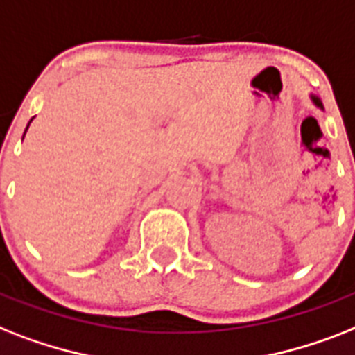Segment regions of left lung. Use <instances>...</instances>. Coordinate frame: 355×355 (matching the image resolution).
I'll return each mask as SVG.
<instances>
[{
	"mask_svg": "<svg viewBox=\"0 0 355 355\" xmlns=\"http://www.w3.org/2000/svg\"><path fill=\"white\" fill-rule=\"evenodd\" d=\"M310 100H312V103H313V105H315V107L322 109V103H321V100H319V98L315 96V94H310Z\"/></svg>",
	"mask_w": 355,
	"mask_h": 355,
	"instance_id": "left-lung-1",
	"label": "left lung"
}]
</instances>
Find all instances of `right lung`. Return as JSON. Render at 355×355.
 <instances>
[{
    "instance_id": "obj_1",
    "label": "right lung",
    "mask_w": 355,
    "mask_h": 355,
    "mask_svg": "<svg viewBox=\"0 0 355 355\" xmlns=\"http://www.w3.org/2000/svg\"><path fill=\"white\" fill-rule=\"evenodd\" d=\"M31 122H33V120H31ZM31 122H28V125H31ZM28 125H27V129H28ZM27 129H25V132H27ZM23 137H25V135H23Z\"/></svg>"
}]
</instances>
